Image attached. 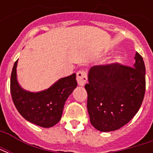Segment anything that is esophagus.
I'll return each mask as SVG.
<instances>
[{
    "label": "esophagus",
    "instance_id": "34e87169",
    "mask_svg": "<svg viewBox=\"0 0 153 153\" xmlns=\"http://www.w3.org/2000/svg\"><path fill=\"white\" fill-rule=\"evenodd\" d=\"M88 81V76L87 73L83 70H80L77 73V82L79 86H84Z\"/></svg>",
    "mask_w": 153,
    "mask_h": 153
}]
</instances>
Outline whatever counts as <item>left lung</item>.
I'll list each match as a JSON object with an SVG mask.
<instances>
[{"label":"left lung","mask_w":153,"mask_h":153,"mask_svg":"<svg viewBox=\"0 0 153 153\" xmlns=\"http://www.w3.org/2000/svg\"><path fill=\"white\" fill-rule=\"evenodd\" d=\"M133 67L120 64L95 65L88 71V111L101 132L117 130L136 115L144 97L146 80L143 57L136 52Z\"/></svg>","instance_id":"left-lung-1"}]
</instances>
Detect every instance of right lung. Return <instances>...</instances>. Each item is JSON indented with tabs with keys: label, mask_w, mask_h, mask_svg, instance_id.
<instances>
[{
	"label": "right lung",
	"mask_w": 153,
	"mask_h": 153,
	"mask_svg": "<svg viewBox=\"0 0 153 153\" xmlns=\"http://www.w3.org/2000/svg\"><path fill=\"white\" fill-rule=\"evenodd\" d=\"M15 61L10 77V93L14 104L19 114L36 125L51 128L61 119L67 98L77 87L76 74L61 78L50 88L40 92L24 89L17 79Z\"/></svg>",
	"instance_id": "add662e5"
}]
</instances>
